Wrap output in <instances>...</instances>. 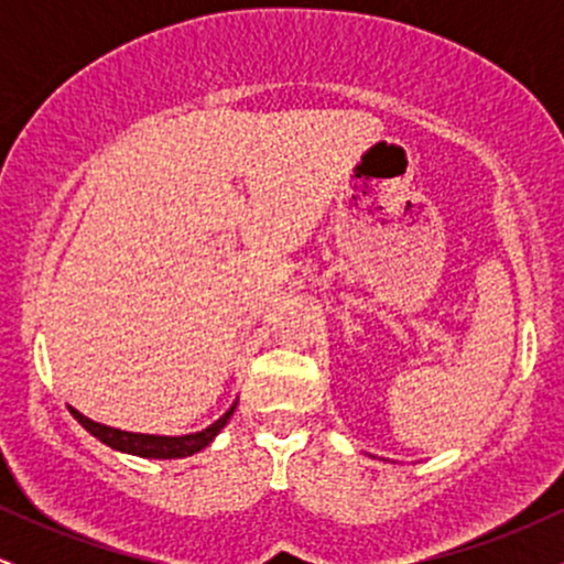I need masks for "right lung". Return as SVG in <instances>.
<instances>
[{
	"mask_svg": "<svg viewBox=\"0 0 564 564\" xmlns=\"http://www.w3.org/2000/svg\"><path fill=\"white\" fill-rule=\"evenodd\" d=\"M68 411L74 413L76 422H79L89 435H95L100 443H106L108 448L132 453V456H140V458H185V456H193V453L204 451L206 445L217 437V432L228 424L232 411H236V403H232L228 411H225V416H219L212 426H206V430L200 432H193V435H180V437L138 435V432L113 430V426L93 422V419H87L84 413L76 411V408H68Z\"/></svg>",
	"mask_w": 564,
	"mask_h": 564,
	"instance_id": "1",
	"label": "right lung"
}]
</instances>
